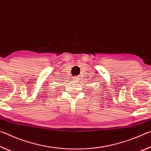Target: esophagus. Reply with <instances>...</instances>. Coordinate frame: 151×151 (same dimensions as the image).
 <instances>
[{
  "label": "esophagus",
  "mask_w": 151,
  "mask_h": 151,
  "mask_svg": "<svg viewBox=\"0 0 151 151\" xmlns=\"http://www.w3.org/2000/svg\"><path fill=\"white\" fill-rule=\"evenodd\" d=\"M75 81H78V79H79V78H78V77H77V76H76V77H75Z\"/></svg>",
  "instance_id": "esophagus-1"
}]
</instances>
